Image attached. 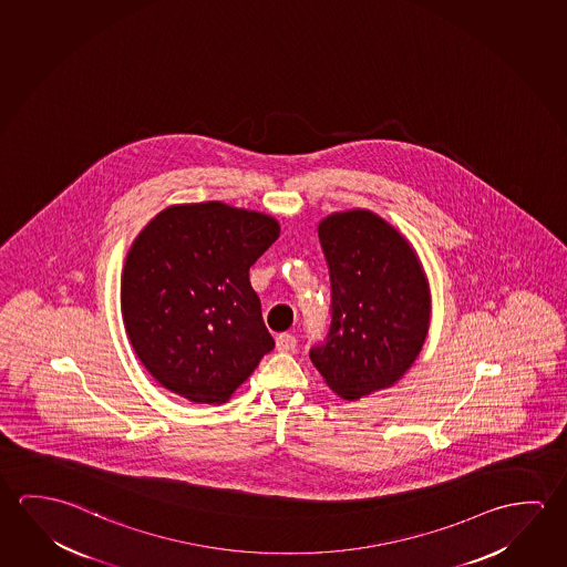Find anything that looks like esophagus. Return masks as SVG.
Segmentation results:
<instances>
[{
    "mask_svg": "<svg viewBox=\"0 0 567 567\" xmlns=\"http://www.w3.org/2000/svg\"><path fill=\"white\" fill-rule=\"evenodd\" d=\"M295 348H297V338H295V336H277V350H279V352H295Z\"/></svg>",
    "mask_w": 567,
    "mask_h": 567,
    "instance_id": "34e87169",
    "label": "esophagus"
}]
</instances>
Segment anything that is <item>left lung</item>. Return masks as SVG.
Returning <instances> with one entry per match:
<instances>
[{
	"instance_id": "left-lung-1",
	"label": "left lung",
	"mask_w": 567,
	"mask_h": 567,
	"mask_svg": "<svg viewBox=\"0 0 567 567\" xmlns=\"http://www.w3.org/2000/svg\"><path fill=\"white\" fill-rule=\"evenodd\" d=\"M332 280V326L310 360L338 398L390 390L427 340L431 287L408 237L372 209L353 207L318 224Z\"/></svg>"
}]
</instances>
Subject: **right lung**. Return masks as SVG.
Wrapping results in <instances>:
<instances>
[{"label": "right lung", "mask_w": 567, "mask_h": 567, "mask_svg": "<svg viewBox=\"0 0 567 567\" xmlns=\"http://www.w3.org/2000/svg\"><path fill=\"white\" fill-rule=\"evenodd\" d=\"M279 235L277 217L224 202L169 205L136 235L122 320L162 388L221 405L275 348L249 269Z\"/></svg>", "instance_id": "obj_1"}]
</instances>
